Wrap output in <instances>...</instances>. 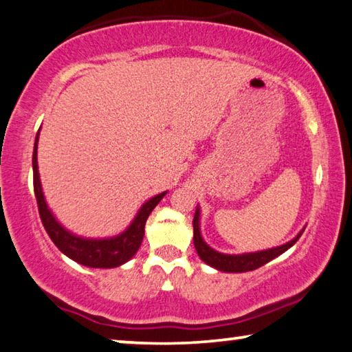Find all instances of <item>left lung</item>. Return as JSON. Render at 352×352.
Masks as SVG:
<instances>
[{"label": "left lung", "mask_w": 352, "mask_h": 352, "mask_svg": "<svg viewBox=\"0 0 352 352\" xmlns=\"http://www.w3.org/2000/svg\"><path fill=\"white\" fill-rule=\"evenodd\" d=\"M302 232L296 235V239H293L289 243L273 248V250L261 251V252H251V254H240V256H229V254H221V252H217L212 250L210 246L204 243V240L201 239L199 232V210L197 209L193 217V243L197 248L198 256L201 261H204L207 265L214 267L220 272L226 273H245V272H252V270H257L270 261H273L274 257L280 256L282 252H285L289 248L296 243L298 239L301 237Z\"/></svg>", "instance_id": "1"}]
</instances>
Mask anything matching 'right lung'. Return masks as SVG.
Wrapping results in <instances>:
<instances>
[{"label": "right lung", "mask_w": 352, "mask_h": 352, "mask_svg": "<svg viewBox=\"0 0 352 352\" xmlns=\"http://www.w3.org/2000/svg\"><path fill=\"white\" fill-rule=\"evenodd\" d=\"M37 142L38 132L34 143V154H32V170H34V193H36L37 207L40 220L43 223V228L48 232L50 239L53 243L59 248L63 254L73 258L74 262L90 268H113L128 262L129 258L135 254L138 248L142 245L143 235H145V223L153 209L159 204V201L165 197V193H160L157 197L151 198L142 206L138 210L135 220L132 221L131 226L120 234L118 237L104 239V240H89L80 239L63 229L56 218L51 214L48 206L45 203L42 186L38 179V166H37Z\"/></svg>", "instance_id": "obj_1"}]
</instances>
